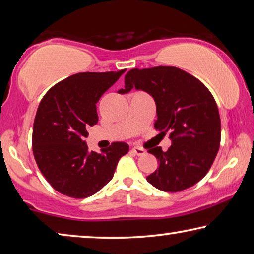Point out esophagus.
<instances>
[{"mask_svg": "<svg viewBox=\"0 0 254 254\" xmlns=\"http://www.w3.org/2000/svg\"><path fill=\"white\" fill-rule=\"evenodd\" d=\"M131 151L136 156H143L144 154H146V150H144V149H142V148H140V147H133L131 149Z\"/></svg>", "mask_w": 254, "mask_h": 254, "instance_id": "esophagus-1", "label": "esophagus"}]
</instances>
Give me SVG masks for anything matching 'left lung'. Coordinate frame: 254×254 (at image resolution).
<instances>
[{
  "instance_id": "1",
  "label": "left lung",
  "mask_w": 254,
  "mask_h": 254,
  "mask_svg": "<svg viewBox=\"0 0 254 254\" xmlns=\"http://www.w3.org/2000/svg\"><path fill=\"white\" fill-rule=\"evenodd\" d=\"M127 94L132 88L154 97L157 106L155 128L170 133L172 146L149 148L159 166L147 181L165 192H180L206 176L220 146L221 126L218 107L208 88L175 66L132 69L126 74Z\"/></svg>"
}]
</instances>
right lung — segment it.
<instances>
[{
    "label": "right lung",
    "mask_w": 254,
    "mask_h": 254,
    "mask_svg": "<svg viewBox=\"0 0 254 254\" xmlns=\"http://www.w3.org/2000/svg\"><path fill=\"white\" fill-rule=\"evenodd\" d=\"M126 70L82 72L48 90L40 102L33 128V152L39 171L62 194L82 199L95 194L114 175L126 142H113L102 154L89 151L87 128L98 122L96 104Z\"/></svg>",
    "instance_id": "obj_1"
}]
</instances>
